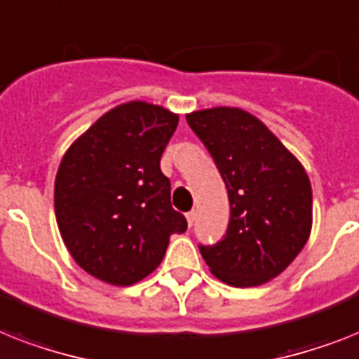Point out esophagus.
Returning <instances> with one entry per match:
<instances>
[{
    "label": "esophagus",
    "mask_w": 359,
    "mask_h": 359,
    "mask_svg": "<svg viewBox=\"0 0 359 359\" xmlns=\"http://www.w3.org/2000/svg\"><path fill=\"white\" fill-rule=\"evenodd\" d=\"M195 210H191V212H188V214H186V219H188V225L189 226H194V223H195Z\"/></svg>",
    "instance_id": "esophagus-1"
}]
</instances>
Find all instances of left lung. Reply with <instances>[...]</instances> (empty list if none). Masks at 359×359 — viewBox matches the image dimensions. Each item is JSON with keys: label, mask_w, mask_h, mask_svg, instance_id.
I'll use <instances>...</instances> for the list:
<instances>
[{"label": "left lung", "mask_w": 359, "mask_h": 359, "mask_svg": "<svg viewBox=\"0 0 359 359\" xmlns=\"http://www.w3.org/2000/svg\"><path fill=\"white\" fill-rule=\"evenodd\" d=\"M229 191L230 219L215 245H199L210 271L234 287L275 278L311 230V186L301 162L260 119L230 107L186 116Z\"/></svg>", "instance_id": "8db88e82"}]
</instances>
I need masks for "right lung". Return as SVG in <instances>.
Here are the masks:
<instances>
[{
  "mask_svg": "<svg viewBox=\"0 0 359 359\" xmlns=\"http://www.w3.org/2000/svg\"><path fill=\"white\" fill-rule=\"evenodd\" d=\"M177 123L170 110L130 101L64 154L55 180L58 229L74 260L99 280L136 284L158 267L170 236L188 229L160 170Z\"/></svg>",
  "mask_w": 359,
  "mask_h": 359,
  "instance_id": "obj_1",
  "label": "right lung"
}]
</instances>
